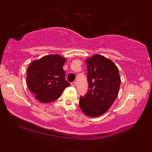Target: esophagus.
I'll list each match as a JSON object with an SVG mask.
<instances>
[{"label":"esophagus","instance_id":"34e87169","mask_svg":"<svg viewBox=\"0 0 152 152\" xmlns=\"http://www.w3.org/2000/svg\"><path fill=\"white\" fill-rule=\"evenodd\" d=\"M71 86H73V87L76 86V82L74 81V82H72V83H71Z\"/></svg>","mask_w":152,"mask_h":152}]
</instances>
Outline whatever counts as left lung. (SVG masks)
Returning <instances> with one entry per match:
<instances>
[{
    "instance_id": "8db88e82",
    "label": "left lung",
    "mask_w": 152,
    "mask_h": 152,
    "mask_svg": "<svg viewBox=\"0 0 152 152\" xmlns=\"http://www.w3.org/2000/svg\"><path fill=\"white\" fill-rule=\"evenodd\" d=\"M88 69V91L80 97L81 110L88 117L101 116L109 109L119 93L121 78L113 61L96 54L85 61Z\"/></svg>"
}]
</instances>
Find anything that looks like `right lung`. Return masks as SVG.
Segmentation results:
<instances>
[{
    "label": "right lung",
    "mask_w": 152,
    "mask_h": 152,
    "mask_svg": "<svg viewBox=\"0 0 152 152\" xmlns=\"http://www.w3.org/2000/svg\"><path fill=\"white\" fill-rule=\"evenodd\" d=\"M66 61L62 56L52 54L31 63L27 71V85L37 101L43 103L54 101L70 85L65 80L62 68Z\"/></svg>",
    "instance_id": "right-lung-1"
}]
</instances>
